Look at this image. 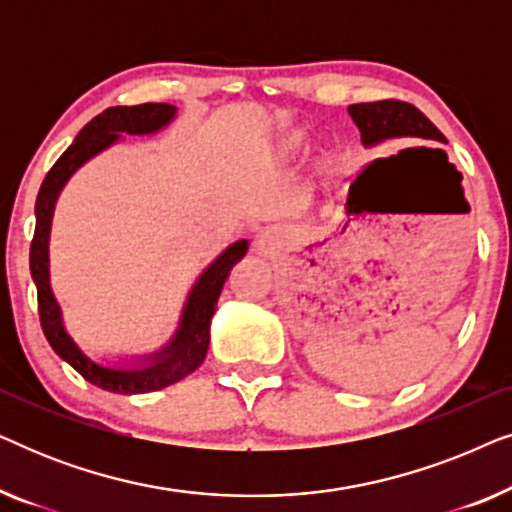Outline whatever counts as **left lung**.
Segmentation results:
<instances>
[{
    "instance_id": "1",
    "label": "left lung",
    "mask_w": 512,
    "mask_h": 512,
    "mask_svg": "<svg viewBox=\"0 0 512 512\" xmlns=\"http://www.w3.org/2000/svg\"><path fill=\"white\" fill-rule=\"evenodd\" d=\"M349 116L354 118L356 128L361 130L363 144H377L389 137H419L445 142L443 132L410 102L380 100L352 104Z\"/></svg>"
}]
</instances>
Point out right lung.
<instances>
[{"instance_id":"right-lung-1","label":"right lung","mask_w":512,"mask_h":512,"mask_svg":"<svg viewBox=\"0 0 512 512\" xmlns=\"http://www.w3.org/2000/svg\"><path fill=\"white\" fill-rule=\"evenodd\" d=\"M172 104L146 102L137 107H109L102 114H97L86 128L79 132L72 146L55 160V165L48 170L44 184L39 188L37 205V226H34V237L30 244V272L34 284H37V303H39V321L44 328L46 340L51 342L55 354L65 359L83 380H88L95 387L114 391V394H146V391H158L170 387V384L184 380L191 375L200 363L205 361L209 347V321H212L216 300L223 289L230 268L235 261L247 254V240H240L223 251L209 268L202 272L198 284L193 286L188 296L184 317H181L179 331L174 340L163 352L156 354V361L144 368H104L100 363L90 361L74 340L69 338L62 328L60 307L55 303L51 284H48V233H51L53 207L58 200V193L67 179L93 158L95 153L107 149L114 144L121 132L128 135H149L167 125L174 118Z\"/></svg>"}]
</instances>
